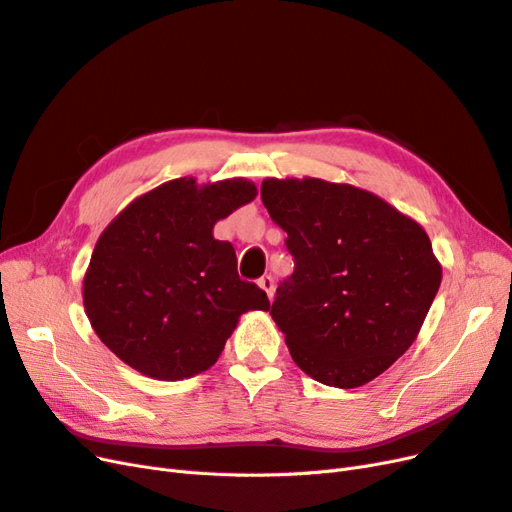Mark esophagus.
Segmentation results:
<instances>
[{"label":"esophagus","instance_id":"obj_1","mask_svg":"<svg viewBox=\"0 0 512 512\" xmlns=\"http://www.w3.org/2000/svg\"><path fill=\"white\" fill-rule=\"evenodd\" d=\"M258 286L267 292V297L269 299H273V290H275V280L271 275H262L260 280H258Z\"/></svg>","mask_w":512,"mask_h":512}]
</instances>
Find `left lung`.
<instances>
[{"label":"left lung","instance_id":"1","mask_svg":"<svg viewBox=\"0 0 512 512\" xmlns=\"http://www.w3.org/2000/svg\"><path fill=\"white\" fill-rule=\"evenodd\" d=\"M260 198L294 258L269 305L292 361L337 389L374 380L412 346L440 288L427 232L348 183L265 179Z\"/></svg>","mask_w":512,"mask_h":512}]
</instances>
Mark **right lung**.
I'll use <instances>...</instances> for the list:
<instances>
[{
    "label": "right lung",
    "instance_id": "add662e5",
    "mask_svg": "<svg viewBox=\"0 0 512 512\" xmlns=\"http://www.w3.org/2000/svg\"><path fill=\"white\" fill-rule=\"evenodd\" d=\"M256 198L247 179L198 185L173 179L138 196L100 235L83 280V303L102 344L141 374L183 380L209 369L267 292L237 273L218 220Z\"/></svg>",
    "mask_w": 512,
    "mask_h": 512
}]
</instances>
